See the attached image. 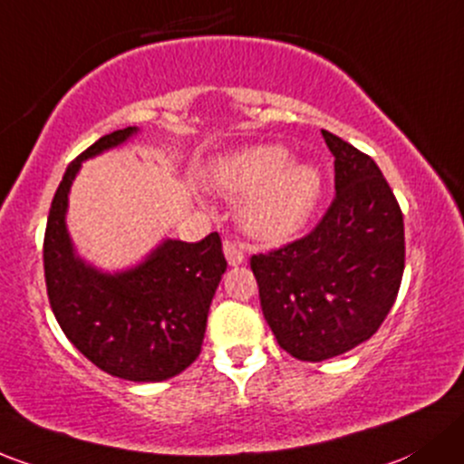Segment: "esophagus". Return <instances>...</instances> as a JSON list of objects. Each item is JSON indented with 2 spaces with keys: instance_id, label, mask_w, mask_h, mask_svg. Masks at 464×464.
<instances>
[{
  "instance_id": "obj_1",
  "label": "esophagus",
  "mask_w": 464,
  "mask_h": 464,
  "mask_svg": "<svg viewBox=\"0 0 464 464\" xmlns=\"http://www.w3.org/2000/svg\"><path fill=\"white\" fill-rule=\"evenodd\" d=\"M224 256H227L228 265L231 266H237L245 262V251H242V246L237 245L236 240H231V237H227V240H224Z\"/></svg>"
}]
</instances>
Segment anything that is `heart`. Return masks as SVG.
Segmentation results:
<instances>
[{
  "instance_id": "heart-1",
  "label": "heart",
  "mask_w": 464,
  "mask_h": 464,
  "mask_svg": "<svg viewBox=\"0 0 464 464\" xmlns=\"http://www.w3.org/2000/svg\"><path fill=\"white\" fill-rule=\"evenodd\" d=\"M289 160L285 146L265 144L228 155L213 169V182L222 191L246 195L240 219L260 240L282 242L295 236L318 204V169Z\"/></svg>"
}]
</instances>
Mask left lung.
<instances>
[{"label": "left lung", "mask_w": 464, "mask_h": 464, "mask_svg": "<svg viewBox=\"0 0 464 464\" xmlns=\"http://www.w3.org/2000/svg\"><path fill=\"white\" fill-rule=\"evenodd\" d=\"M335 195L304 237L251 256L260 304L277 344L297 360L347 353L380 329L404 271L400 204L367 153L322 130Z\"/></svg>", "instance_id": "obj_1"}]
</instances>
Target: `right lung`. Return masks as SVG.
I'll return each instance as SVG.
<instances>
[{"label":"right lung","instance_id":"obj_1","mask_svg":"<svg viewBox=\"0 0 464 464\" xmlns=\"http://www.w3.org/2000/svg\"><path fill=\"white\" fill-rule=\"evenodd\" d=\"M138 129L113 130L68 164L48 211L44 277L66 338L102 372L130 382L178 375L202 351L207 315L227 271L222 240H167L135 269L106 276L72 253L66 233L68 188L84 160L126 142Z\"/></svg>","mask_w":464,"mask_h":464}]
</instances>
